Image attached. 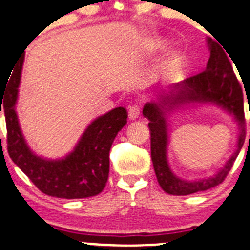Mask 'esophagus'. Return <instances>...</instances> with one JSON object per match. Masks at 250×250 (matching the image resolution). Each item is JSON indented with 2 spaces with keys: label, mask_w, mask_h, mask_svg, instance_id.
<instances>
[{
  "label": "esophagus",
  "mask_w": 250,
  "mask_h": 250,
  "mask_svg": "<svg viewBox=\"0 0 250 250\" xmlns=\"http://www.w3.org/2000/svg\"><path fill=\"white\" fill-rule=\"evenodd\" d=\"M141 103H133V104H130L129 108H128V114H129L130 120H136V118H138L139 113H141Z\"/></svg>",
  "instance_id": "obj_1"
}]
</instances>
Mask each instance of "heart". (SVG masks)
I'll return each mask as SVG.
<instances>
[{"instance_id": "1", "label": "heart", "mask_w": 250, "mask_h": 250, "mask_svg": "<svg viewBox=\"0 0 250 250\" xmlns=\"http://www.w3.org/2000/svg\"><path fill=\"white\" fill-rule=\"evenodd\" d=\"M164 47V43H162V42H156L154 43V46H153V49H161ZM181 56L178 55V53H174V55L170 56L169 58L167 60V62H166V67L169 69H174L177 68V67L179 66V63H181Z\"/></svg>"}]
</instances>
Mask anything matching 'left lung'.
Returning <instances> with one entry per match:
<instances>
[{
	"mask_svg": "<svg viewBox=\"0 0 250 250\" xmlns=\"http://www.w3.org/2000/svg\"><path fill=\"white\" fill-rule=\"evenodd\" d=\"M208 43L210 48V57L206 71L190 76L181 83L172 86L170 91L166 93V96L159 97L158 103H147L143 108V114L146 118L149 120L148 127L150 130V156H152L153 168L156 172L159 186L168 194H193V193L210 189L222 183L233 167V163L246 141L244 101H243V91L239 81L234 75L233 66L228 58L229 55L227 56L226 53L227 51L224 52L222 46L212 40H208ZM188 102L215 103L230 111L241 125L238 147L235 154L227 162L224 169L214 177L202 181H182L172 174L167 162V123L164 118L163 109L167 105L171 109L173 106Z\"/></svg>",
	"mask_w": 250,
	"mask_h": 250,
	"instance_id": "left-lung-1",
	"label": "left lung"
}]
</instances>
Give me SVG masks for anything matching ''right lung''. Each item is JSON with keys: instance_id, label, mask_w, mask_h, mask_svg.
I'll list each match as a JSON object with an SVG mask.
<instances>
[{"instance_id": "1", "label": "right lung", "mask_w": 250, "mask_h": 250, "mask_svg": "<svg viewBox=\"0 0 250 250\" xmlns=\"http://www.w3.org/2000/svg\"><path fill=\"white\" fill-rule=\"evenodd\" d=\"M22 64L23 56L12 68L8 83L1 84V107H3L6 117L7 152L11 159L47 195L78 199L100 194L108 179L112 143L127 123V109L118 107L98 117L89 125L75 150L66 158L57 161L41 158L26 145L16 114L15 104Z\"/></svg>"}]
</instances>
